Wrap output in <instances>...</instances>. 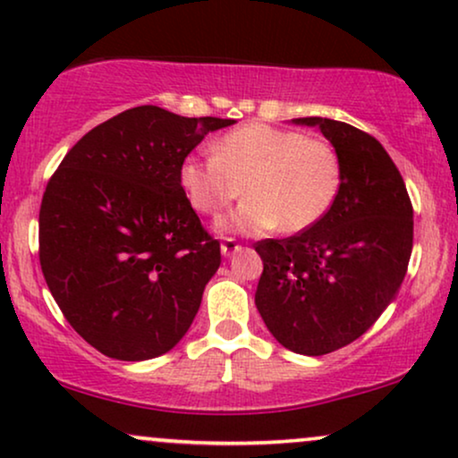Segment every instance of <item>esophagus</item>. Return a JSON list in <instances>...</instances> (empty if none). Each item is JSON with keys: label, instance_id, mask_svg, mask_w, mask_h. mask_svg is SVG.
Wrapping results in <instances>:
<instances>
[{"label": "esophagus", "instance_id": "34e87169", "mask_svg": "<svg viewBox=\"0 0 458 458\" xmlns=\"http://www.w3.org/2000/svg\"><path fill=\"white\" fill-rule=\"evenodd\" d=\"M238 250H242V246L231 238H227L223 244H220V252H223V257H233Z\"/></svg>", "mask_w": 458, "mask_h": 458}]
</instances>
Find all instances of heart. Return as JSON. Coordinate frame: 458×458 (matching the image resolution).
I'll list each match as a JSON object with an SVG mask.
<instances>
[{
	"mask_svg": "<svg viewBox=\"0 0 458 458\" xmlns=\"http://www.w3.org/2000/svg\"><path fill=\"white\" fill-rule=\"evenodd\" d=\"M180 186L199 214L216 216L244 189L246 199L218 223L220 233H301L335 206L342 161L329 142L265 123L238 127L212 144V157H186Z\"/></svg>",
	"mask_w": 458,
	"mask_h": 458,
	"instance_id": "heart-1",
	"label": "heart"
}]
</instances>
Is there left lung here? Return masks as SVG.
Instances as JSON below:
<instances>
[{"instance_id": "1", "label": "left lung", "mask_w": 458, "mask_h": 458, "mask_svg": "<svg viewBox=\"0 0 458 458\" xmlns=\"http://www.w3.org/2000/svg\"><path fill=\"white\" fill-rule=\"evenodd\" d=\"M318 127L342 161V189L318 225L286 240L257 242L263 259L255 303L265 327L293 352L320 357L369 329L408 272L414 212L402 174L369 133L331 121Z\"/></svg>"}]
</instances>
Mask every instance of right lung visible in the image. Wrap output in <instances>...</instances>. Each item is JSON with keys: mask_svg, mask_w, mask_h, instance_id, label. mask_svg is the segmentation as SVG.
<instances>
[{"mask_svg": "<svg viewBox=\"0 0 458 458\" xmlns=\"http://www.w3.org/2000/svg\"><path fill=\"white\" fill-rule=\"evenodd\" d=\"M231 118L138 106L82 135L39 208V265L56 306L106 357L146 360L182 340L220 265L180 165Z\"/></svg>", "mask_w": 458, "mask_h": 458, "instance_id": "right-lung-1", "label": "right lung"}]
</instances>
